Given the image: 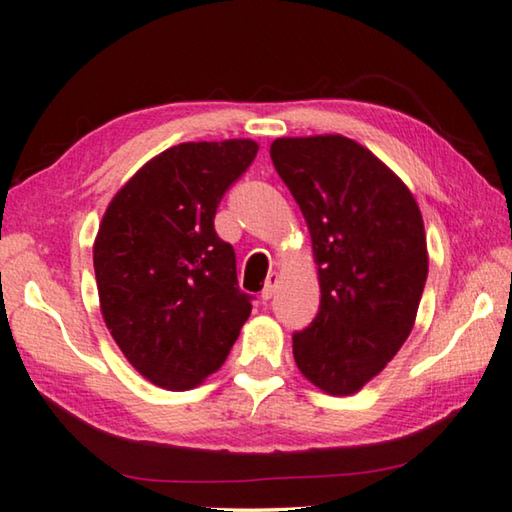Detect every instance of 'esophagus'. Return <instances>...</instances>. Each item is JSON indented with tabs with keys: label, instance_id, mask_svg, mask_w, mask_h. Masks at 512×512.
Masks as SVG:
<instances>
[{
	"label": "esophagus",
	"instance_id": "esophagus-1",
	"mask_svg": "<svg viewBox=\"0 0 512 512\" xmlns=\"http://www.w3.org/2000/svg\"><path fill=\"white\" fill-rule=\"evenodd\" d=\"M276 283H279V274H276V272H270V274H267V279H265V285H263V292H261V297H263V301H270V299L274 297Z\"/></svg>",
	"mask_w": 512,
	"mask_h": 512
}]
</instances>
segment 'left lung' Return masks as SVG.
Returning <instances> with one entry per match:
<instances>
[{
  "mask_svg": "<svg viewBox=\"0 0 512 512\" xmlns=\"http://www.w3.org/2000/svg\"><path fill=\"white\" fill-rule=\"evenodd\" d=\"M270 157L319 265V312L294 333V362L321 391L351 396L414 328L429 267L423 215L402 179L342 134L276 139Z\"/></svg>",
  "mask_w": 512,
  "mask_h": 512,
  "instance_id": "obj_1",
  "label": "left lung"
}]
</instances>
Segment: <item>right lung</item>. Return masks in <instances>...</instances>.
<instances>
[{
  "mask_svg": "<svg viewBox=\"0 0 512 512\" xmlns=\"http://www.w3.org/2000/svg\"><path fill=\"white\" fill-rule=\"evenodd\" d=\"M256 152L251 139L179 143L141 166L103 215L94 272L105 326L157 387L193 389L218 371L249 317L213 218Z\"/></svg>",
  "mask_w": 512,
  "mask_h": 512,
  "instance_id": "obj_1",
  "label": "right lung"
}]
</instances>
